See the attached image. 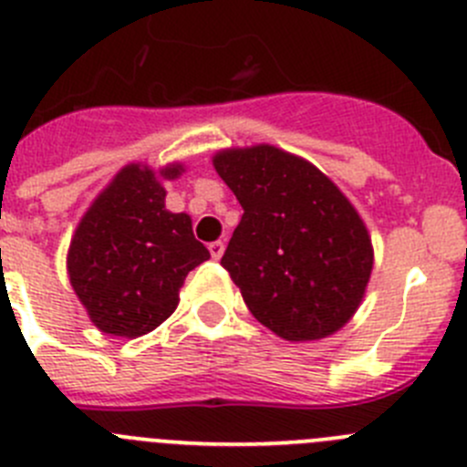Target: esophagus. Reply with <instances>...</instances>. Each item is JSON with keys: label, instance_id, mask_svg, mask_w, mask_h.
<instances>
[{"label": "esophagus", "instance_id": "obj_1", "mask_svg": "<svg viewBox=\"0 0 467 467\" xmlns=\"http://www.w3.org/2000/svg\"><path fill=\"white\" fill-rule=\"evenodd\" d=\"M223 251H225V244L223 242H212L210 244V253H212V257H214V260H221Z\"/></svg>", "mask_w": 467, "mask_h": 467}]
</instances>
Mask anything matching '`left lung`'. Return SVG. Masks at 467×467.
I'll return each instance as SVG.
<instances>
[{
  "label": "left lung",
  "instance_id": "left-lung-1",
  "mask_svg": "<svg viewBox=\"0 0 467 467\" xmlns=\"http://www.w3.org/2000/svg\"><path fill=\"white\" fill-rule=\"evenodd\" d=\"M212 164L244 207L221 265L253 317L289 342L344 328L374 269L351 201L312 161L271 143L223 148Z\"/></svg>",
  "mask_w": 467,
  "mask_h": 467
}]
</instances>
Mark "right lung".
Instances as JSON below:
<instances>
[{
  "label": "right lung",
  "instance_id": "add662e5",
  "mask_svg": "<svg viewBox=\"0 0 467 467\" xmlns=\"http://www.w3.org/2000/svg\"><path fill=\"white\" fill-rule=\"evenodd\" d=\"M184 171L182 161L125 164L77 223L67 278L102 333L132 339L155 330L178 307L189 271L210 260L192 216L166 210L164 182Z\"/></svg>",
  "mask_w": 467,
  "mask_h": 467
}]
</instances>
